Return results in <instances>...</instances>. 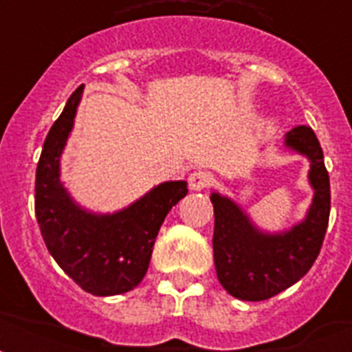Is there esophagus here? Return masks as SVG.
<instances>
[{
    "label": "esophagus",
    "instance_id": "1",
    "mask_svg": "<svg viewBox=\"0 0 352 352\" xmlns=\"http://www.w3.org/2000/svg\"><path fill=\"white\" fill-rule=\"evenodd\" d=\"M188 184L192 190H206L212 184V175L206 170H195L188 177Z\"/></svg>",
    "mask_w": 352,
    "mask_h": 352
}]
</instances>
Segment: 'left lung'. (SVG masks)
<instances>
[{
    "label": "left lung",
    "instance_id": "8db88e82",
    "mask_svg": "<svg viewBox=\"0 0 352 352\" xmlns=\"http://www.w3.org/2000/svg\"><path fill=\"white\" fill-rule=\"evenodd\" d=\"M285 142L311 159L316 193L307 219L283 235H263L232 201L212 193L214 261L223 289L237 300L263 301L300 281L322 250L331 214V182L322 146L311 126H296Z\"/></svg>",
    "mask_w": 352,
    "mask_h": 352
}]
</instances>
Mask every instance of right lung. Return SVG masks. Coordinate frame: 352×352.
Returning a JSON list of instances; mask_svg holds the SVG:
<instances>
[{"label":"right lung","mask_w":352,"mask_h":352,"mask_svg":"<svg viewBox=\"0 0 352 352\" xmlns=\"http://www.w3.org/2000/svg\"><path fill=\"white\" fill-rule=\"evenodd\" d=\"M80 85L49 129L36 168L34 212L47 250L62 270L95 296L135 289L148 270L166 215L188 193L186 182H164L115 215L96 217L74 206L58 181L60 155L82 96Z\"/></svg>","instance_id":"obj_1"}]
</instances>
